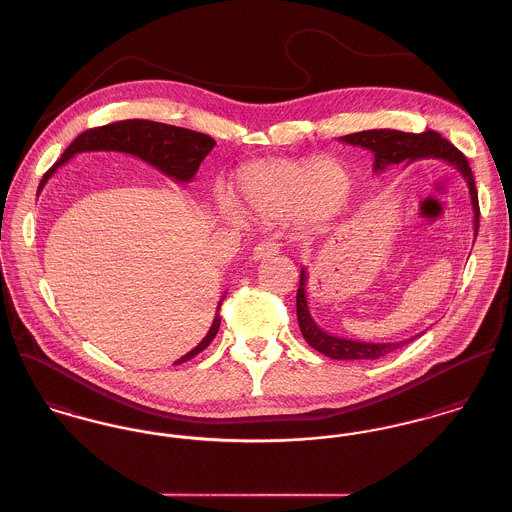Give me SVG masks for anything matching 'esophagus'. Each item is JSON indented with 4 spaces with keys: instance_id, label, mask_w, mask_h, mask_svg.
<instances>
[{
    "instance_id": "1",
    "label": "esophagus",
    "mask_w": 512,
    "mask_h": 512,
    "mask_svg": "<svg viewBox=\"0 0 512 512\" xmlns=\"http://www.w3.org/2000/svg\"><path fill=\"white\" fill-rule=\"evenodd\" d=\"M275 254H279V246H277L273 240H262V242H258V244L254 246V250H252V258H254L256 262L266 260V258H272Z\"/></svg>"
}]
</instances>
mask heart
<instances>
[{
  "mask_svg": "<svg viewBox=\"0 0 512 512\" xmlns=\"http://www.w3.org/2000/svg\"><path fill=\"white\" fill-rule=\"evenodd\" d=\"M233 194L240 205L262 219L273 221L293 213L299 227L316 229L343 211L351 180L336 159H262L239 169ZM219 211L225 217L237 215L227 200H219Z\"/></svg>",
  "mask_w": 512,
  "mask_h": 512,
  "instance_id": "b5f03b06",
  "label": "heart"
}]
</instances>
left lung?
<instances>
[{
  "mask_svg": "<svg viewBox=\"0 0 512 512\" xmlns=\"http://www.w3.org/2000/svg\"><path fill=\"white\" fill-rule=\"evenodd\" d=\"M343 143L369 149L375 155V172L386 171L388 167L400 165V163H413L419 159H441L444 163L452 165L460 172L468 184L472 207H474V237H477L479 229V204H477L476 180L470 169L468 159L464 153H460L450 141H446L441 134L427 130L423 134H406L398 130H365L357 134L340 137ZM307 270H301V281L297 289V320L303 338L307 340L310 347L320 351L322 355L330 359H341V361H373L380 359L394 349H400L411 340L396 341V343H367V341L345 340L324 332L312 318L307 303Z\"/></svg>",
  "mask_w": 512,
  "mask_h": 512,
  "instance_id": "obj_1",
  "label": "left lung"
}]
</instances>
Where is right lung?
Segmentation results:
<instances>
[{
    "instance_id": "1",
    "label": "right lung",
    "mask_w": 512,
    "mask_h": 512,
    "mask_svg": "<svg viewBox=\"0 0 512 512\" xmlns=\"http://www.w3.org/2000/svg\"><path fill=\"white\" fill-rule=\"evenodd\" d=\"M215 147V139L205 136L200 132H192L186 128L178 126H169L161 122H151V120H124V122H114L103 128H93L83 132L81 136L75 137L71 141L68 149L64 151L62 159L44 174L40 180L38 192L44 188L48 178L58 171L62 165H66L69 159L77 153L83 151H120L139 157L141 161L149 163L157 171L167 174L176 182H190L196 172L200 169L202 161L209 155V151ZM225 299V297H223ZM221 299V301H223ZM221 301L217 305L215 318L211 322L209 332L205 334L204 340L200 341L192 351L182 355L174 365H182L202 353L205 347L213 341L219 332L221 316L219 308Z\"/></svg>"
}]
</instances>
